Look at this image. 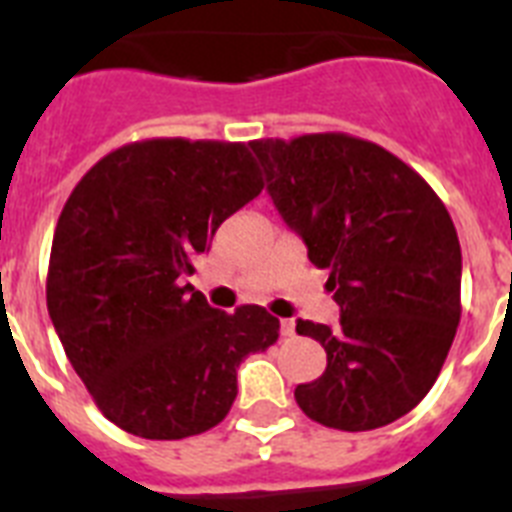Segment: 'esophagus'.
I'll return each mask as SVG.
<instances>
[{
    "mask_svg": "<svg viewBox=\"0 0 512 512\" xmlns=\"http://www.w3.org/2000/svg\"><path fill=\"white\" fill-rule=\"evenodd\" d=\"M279 331H282V336H295V321H290V318H282V323H279Z\"/></svg>",
    "mask_w": 512,
    "mask_h": 512,
    "instance_id": "1",
    "label": "esophagus"
}]
</instances>
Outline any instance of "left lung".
Listing matches in <instances>:
<instances>
[{"label": "left lung", "mask_w": 512, "mask_h": 512, "mask_svg": "<svg viewBox=\"0 0 512 512\" xmlns=\"http://www.w3.org/2000/svg\"><path fill=\"white\" fill-rule=\"evenodd\" d=\"M266 191L329 272L336 329L298 321L326 373L295 388L313 422L344 432L391 425L438 381L461 321V246L430 183L368 139L323 131L256 139Z\"/></svg>", "instance_id": "obj_1"}]
</instances>
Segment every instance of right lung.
<instances>
[{"mask_svg":"<svg viewBox=\"0 0 512 512\" xmlns=\"http://www.w3.org/2000/svg\"><path fill=\"white\" fill-rule=\"evenodd\" d=\"M243 142L155 137L100 157L51 243L46 305L103 417L147 440L220 425L238 365L279 339L261 305L225 313L183 285L217 227L261 194Z\"/></svg>","mask_w":512,"mask_h":512,"instance_id":"add662e5","label":"right lung"}]
</instances>
